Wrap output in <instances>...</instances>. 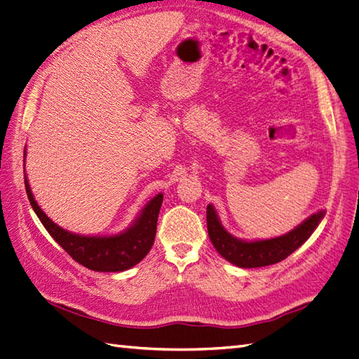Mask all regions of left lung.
Wrapping results in <instances>:
<instances>
[{"instance_id": "1", "label": "left lung", "mask_w": 359, "mask_h": 359, "mask_svg": "<svg viewBox=\"0 0 359 359\" xmlns=\"http://www.w3.org/2000/svg\"><path fill=\"white\" fill-rule=\"evenodd\" d=\"M325 217V210L311 215L294 231L271 240L261 241H243L232 236L219 223L212 205H208L206 223L208 233L212 241L215 250L229 262H232L241 269H256L265 265L278 264L297 250L305 243L311 233L316 231L321 219Z\"/></svg>"}]
</instances>
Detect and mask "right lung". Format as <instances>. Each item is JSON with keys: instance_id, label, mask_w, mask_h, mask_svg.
I'll use <instances>...</instances> for the list:
<instances>
[{"instance_id": "right-lung-1", "label": "right lung", "mask_w": 359, "mask_h": 359, "mask_svg": "<svg viewBox=\"0 0 359 359\" xmlns=\"http://www.w3.org/2000/svg\"><path fill=\"white\" fill-rule=\"evenodd\" d=\"M25 191L33 210L39 217L43 227L54 238V241H57L72 259L89 270L110 273L132 269L133 265L145 258L154 243L156 226H158V217L163 200L162 194L151 198L136 222L123 233L114 236H83L59 227L43 214V210L36 203L27 177Z\"/></svg>"}]
</instances>
